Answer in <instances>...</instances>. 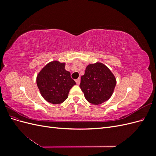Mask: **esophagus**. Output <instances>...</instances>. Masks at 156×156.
<instances>
[{"mask_svg": "<svg viewBox=\"0 0 156 156\" xmlns=\"http://www.w3.org/2000/svg\"><path fill=\"white\" fill-rule=\"evenodd\" d=\"M75 81H76L77 84H78V85H79V84H80V82H81V79H80V78H78Z\"/></svg>", "mask_w": 156, "mask_h": 156, "instance_id": "1", "label": "esophagus"}]
</instances>
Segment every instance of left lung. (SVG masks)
Masks as SVG:
<instances>
[{
  "mask_svg": "<svg viewBox=\"0 0 156 156\" xmlns=\"http://www.w3.org/2000/svg\"><path fill=\"white\" fill-rule=\"evenodd\" d=\"M116 84V78L111 71L103 64L96 62L87 66L79 87L89 103L99 105L111 97Z\"/></svg>",
  "mask_w": 156,
  "mask_h": 156,
  "instance_id": "1",
  "label": "left lung"
}]
</instances>
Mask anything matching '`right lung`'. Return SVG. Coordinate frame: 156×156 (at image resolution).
<instances>
[{"label":"right lung","instance_id":"1","mask_svg":"<svg viewBox=\"0 0 156 156\" xmlns=\"http://www.w3.org/2000/svg\"><path fill=\"white\" fill-rule=\"evenodd\" d=\"M65 63L52 61L37 74V86L45 100L53 104H60L68 98L69 90L75 82L65 69Z\"/></svg>","mask_w":156,"mask_h":156}]
</instances>
